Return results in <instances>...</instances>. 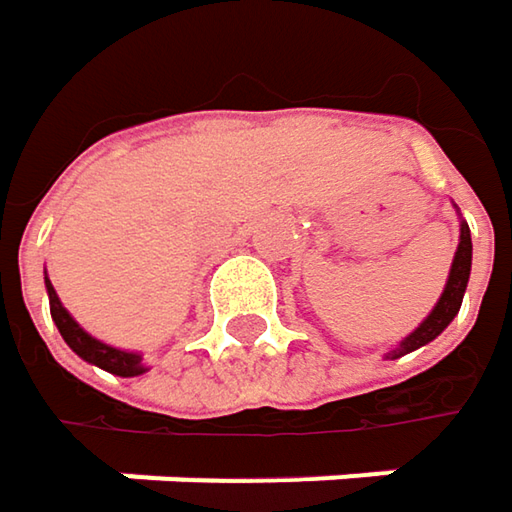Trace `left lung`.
I'll return each instance as SVG.
<instances>
[{"label":"left lung","instance_id":"1","mask_svg":"<svg viewBox=\"0 0 512 512\" xmlns=\"http://www.w3.org/2000/svg\"><path fill=\"white\" fill-rule=\"evenodd\" d=\"M457 212H460V209H457ZM469 271H472V236H469V224L460 221V238H457L455 259H452L449 279H446V288H443L440 300L434 303V309L428 311V317L422 320L420 326H417L408 338H402L396 347L384 352V358L396 361V358H402V355H408V352H414V349L431 344V341L455 320L457 311H460V303H463V294H466V285H469Z\"/></svg>","mask_w":512,"mask_h":512}]
</instances>
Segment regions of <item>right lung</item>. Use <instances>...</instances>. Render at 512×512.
<instances>
[{
  "instance_id": "add662e5",
  "label": "right lung",
  "mask_w": 512,
  "mask_h": 512,
  "mask_svg": "<svg viewBox=\"0 0 512 512\" xmlns=\"http://www.w3.org/2000/svg\"><path fill=\"white\" fill-rule=\"evenodd\" d=\"M46 291H49V306H52V320H55L57 332L63 335V341L69 344V349H72L78 358H84L87 364H95V367H101V370H107V373H113V376H122V379L142 376V373L148 370L139 352L110 347V344L92 338L90 332H87L69 311L63 309V303H60V297H57L55 285H52L49 276H46Z\"/></svg>"
}]
</instances>
